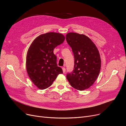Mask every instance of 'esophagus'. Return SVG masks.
<instances>
[{
  "instance_id": "1",
  "label": "esophagus",
  "mask_w": 126,
  "mask_h": 126,
  "mask_svg": "<svg viewBox=\"0 0 126 126\" xmlns=\"http://www.w3.org/2000/svg\"><path fill=\"white\" fill-rule=\"evenodd\" d=\"M62 69H63V73H64V72H66V68H64V67H63Z\"/></svg>"
}]
</instances>
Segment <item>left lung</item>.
<instances>
[{
  "label": "left lung",
  "instance_id": "obj_1",
  "mask_svg": "<svg viewBox=\"0 0 126 126\" xmlns=\"http://www.w3.org/2000/svg\"><path fill=\"white\" fill-rule=\"evenodd\" d=\"M66 39L75 58L74 69L67 74V79L76 89L89 88L100 73L101 59L98 49L89 37L82 34L68 33Z\"/></svg>",
  "mask_w": 126,
  "mask_h": 126
}]
</instances>
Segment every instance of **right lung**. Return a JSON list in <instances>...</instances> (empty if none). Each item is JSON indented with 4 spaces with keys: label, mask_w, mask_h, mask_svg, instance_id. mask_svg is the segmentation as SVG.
Segmentation results:
<instances>
[{
    "label": "right lung",
    "mask_w": 126,
    "mask_h": 126,
    "mask_svg": "<svg viewBox=\"0 0 126 126\" xmlns=\"http://www.w3.org/2000/svg\"><path fill=\"white\" fill-rule=\"evenodd\" d=\"M62 33L48 32L38 36L33 41L26 57V69L34 85L40 89L50 87L63 70L57 66L54 49L63 43Z\"/></svg>",
    "instance_id": "1"
}]
</instances>
